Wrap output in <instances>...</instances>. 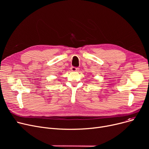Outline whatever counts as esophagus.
I'll return each mask as SVG.
<instances>
[{
    "mask_svg": "<svg viewBox=\"0 0 149 149\" xmlns=\"http://www.w3.org/2000/svg\"><path fill=\"white\" fill-rule=\"evenodd\" d=\"M70 70H71V71H72V72H77V71H78V70H79V68L74 67V66H72L71 68H70Z\"/></svg>",
    "mask_w": 149,
    "mask_h": 149,
    "instance_id": "34e87169",
    "label": "esophagus"
}]
</instances>
